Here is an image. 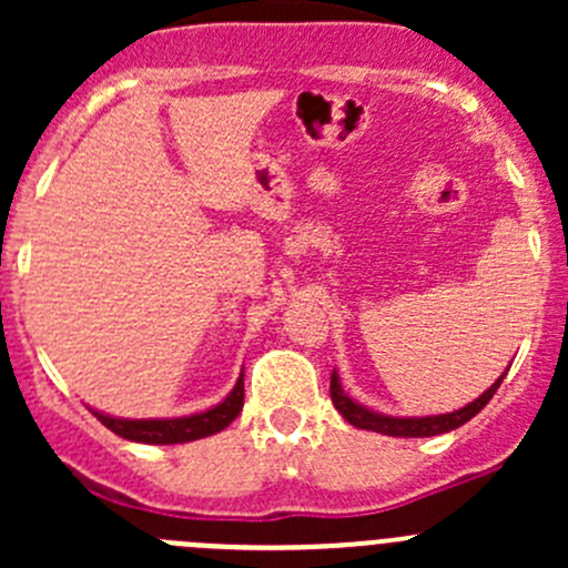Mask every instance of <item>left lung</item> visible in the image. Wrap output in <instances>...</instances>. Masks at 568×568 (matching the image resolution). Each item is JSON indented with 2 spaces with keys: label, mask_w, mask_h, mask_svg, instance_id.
Instances as JSON below:
<instances>
[{
  "label": "left lung",
  "mask_w": 568,
  "mask_h": 568,
  "mask_svg": "<svg viewBox=\"0 0 568 568\" xmlns=\"http://www.w3.org/2000/svg\"><path fill=\"white\" fill-rule=\"evenodd\" d=\"M508 371V368H506ZM506 379V374L500 379H495V385L489 390H484L475 400H469L467 406L462 409L448 412V415H426V417H393V415H382V412L368 409V406L357 404L354 398H348V393L343 390L341 376L337 371H332L329 379V395L335 409L346 417L352 426L365 428V432H376V434H387V437H437V434H448L454 428L464 426L467 420H473L480 409L491 400V395L497 393L500 382Z\"/></svg>",
  "instance_id": "1"
}]
</instances>
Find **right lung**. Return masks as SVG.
<instances>
[{
    "mask_svg": "<svg viewBox=\"0 0 568 568\" xmlns=\"http://www.w3.org/2000/svg\"><path fill=\"white\" fill-rule=\"evenodd\" d=\"M244 406V374L239 376L236 387L225 395L216 406L205 412H194L186 417H151V420H131V417H114L106 412L90 409L101 423L114 432L118 437L131 439V443L145 445H178V443H194V439L211 437V434L222 432L231 426L239 417Z\"/></svg>",
    "mask_w": 568,
    "mask_h": 568,
    "instance_id": "add662e5",
    "label": "right lung"
}]
</instances>
